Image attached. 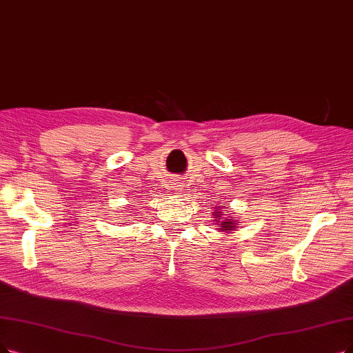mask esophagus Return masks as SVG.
I'll return each mask as SVG.
<instances>
[{"mask_svg": "<svg viewBox=\"0 0 353 353\" xmlns=\"http://www.w3.org/2000/svg\"><path fill=\"white\" fill-rule=\"evenodd\" d=\"M181 190H182V188H181V185H179V184H176V185H175V191H176V192H181Z\"/></svg>", "mask_w": 353, "mask_h": 353, "instance_id": "obj_1", "label": "esophagus"}]
</instances>
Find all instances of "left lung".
Returning a JSON list of instances; mask_svg holds the SVG:
<instances>
[{
	"instance_id": "left-lung-1",
	"label": "left lung",
	"mask_w": 353,
	"mask_h": 353,
	"mask_svg": "<svg viewBox=\"0 0 353 353\" xmlns=\"http://www.w3.org/2000/svg\"><path fill=\"white\" fill-rule=\"evenodd\" d=\"M223 213H224V211H223ZM216 217L214 219H220L223 214H221V211H220V208H217V211H216V214H214ZM233 219V217H232ZM232 219L230 217H228V219H224L223 221H217L216 223V225H217V228L220 229V230H233L234 228H237V224L236 223H233L232 221Z\"/></svg>"
}]
</instances>
